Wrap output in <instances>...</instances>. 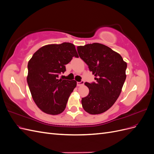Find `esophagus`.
<instances>
[{"label":"esophagus","mask_w":154,"mask_h":154,"mask_svg":"<svg viewBox=\"0 0 154 154\" xmlns=\"http://www.w3.org/2000/svg\"><path fill=\"white\" fill-rule=\"evenodd\" d=\"M83 84H84V81H81L80 82H77V86H78V87L83 85Z\"/></svg>","instance_id":"obj_1"}]
</instances>
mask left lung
Returning <instances> with one entry per match:
<instances>
[{"instance_id": "obj_1", "label": "left lung", "mask_w": 154, "mask_h": 154, "mask_svg": "<svg viewBox=\"0 0 154 154\" xmlns=\"http://www.w3.org/2000/svg\"><path fill=\"white\" fill-rule=\"evenodd\" d=\"M80 57L94 74L96 82L85 83L88 94L82 99L83 109L91 114H99L114 105L126 80L127 64L119 53L107 46L93 43L78 46Z\"/></svg>"}]
</instances>
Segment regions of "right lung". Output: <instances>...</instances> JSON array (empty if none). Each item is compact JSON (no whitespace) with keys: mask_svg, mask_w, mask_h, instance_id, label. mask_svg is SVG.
<instances>
[{"mask_svg":"<svg viewBox=\"0 0 154 154\" xmlns=\"http://www.w3.org/2000/svg\"><path fill=\"white\" fill-rule=\"evenodd\" d=\"M74 57L78 58L75 46L63 42L43 46L29 61L27 84L32 99L44 112L57 115L66 109L76 82L58 78Z\"/></svg>","mask_w":154,"mask_h":154,"instance_id":"right-lung-1","label":"right lung"}]
</instances>
